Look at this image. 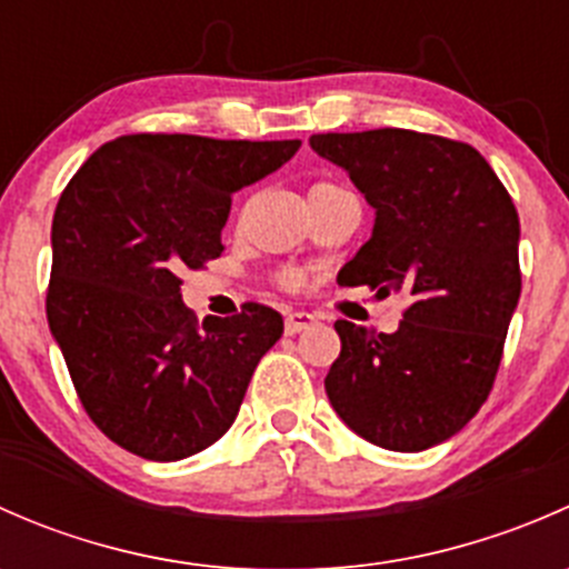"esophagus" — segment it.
Masks as SVG:
<instances>
[{"label": "esophagus", "mask_w": 569, "mask_h": 569, "mask_svg": "<svg viewBox=\"0 0 569 569\" xmlns=\"http://www.w3.org/2000/svg\"><path fill=\"white\" fill-rule=\"evenodd\" d=\"M313 321H317V317H313V313H306V311L286 313V336H297V332L308 330Z\"/></svg>", "instance_id": "1"}]
</instances>
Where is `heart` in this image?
Wrapping results in <instances>:
<instances>
[{
	"mask_svg": "<svg viewBox=\"0 0 569 569\" xmlns=\"http://www.w3.org/2000/svg\"><path fill=\"white\" fill-rule=\"evenodd\" d=\"M319 187H327V183H313L311 192H313V189H319ZM280 283H283L286 289H297V286L302 283V278H300V274H297V272H286L283 278H280Z\"/></svg>",
	"mask_w": 569,
	"mask_h": 569,
	"instance_id": "obj_1",
	"label": "heart"
}]
</instances>
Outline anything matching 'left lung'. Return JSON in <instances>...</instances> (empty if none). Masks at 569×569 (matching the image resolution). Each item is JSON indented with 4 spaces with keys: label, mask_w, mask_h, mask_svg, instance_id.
Wrapping results in <instances>:
<instances>
[{
    "label": "left lung",
    "mask_w": 569,
    "mask_h": 569,
    "mask_svg": "<svg viewBox=\"0 0 569 569\" xmlns=\"http://www.w3.org/2000/svg\"><path fill=\"white\" fill-rule=\"evenodd\" d=\"M311 148L347 170L377 214L338 283L407 297L396 332L336 321L327 399L382 449L443 443L479 412L501 366L520 300L518 209L468 142L371 129L313 134Z\"/></svg>",
    "instance_id": "8db88e82"
}]
</instances>
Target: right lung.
Segmentation results:
<instances>
[{"label": "right lung", "instance_id": "obj_1", "mask_svg": "<svg viewBox=\"0 0 569 569\" xmlns=\"http://www.w3.org/2000/svg\"><path fill=\"white\" fill-rule=\"evenodd\" d=\"M300 140L126 134L62 189L46 317L90 421L142 460L176 462L231 429L283 317L244 302L198 325L181 272L222 252L231 198Z\"/></svg>", "mask_w": 569, "mask_h": 569}]
</instances>
